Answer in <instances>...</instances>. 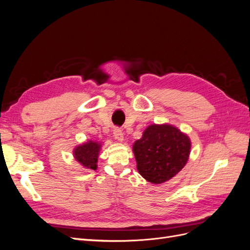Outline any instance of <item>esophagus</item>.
<instances>
[{"label": "esophagus", "instance_id": "esophagus-1", "mask_svg": "<svg viewBox=\"0 0 250 250\" xmlns=\"http://www.w3.org/2000/svg\"><path fill=\"white\" fill-rule=\"evenodd\" d=\"M113 137H115V139H117L118 141H123V138H124V133H123V130L121 129V128L119 127H116L115 129H113Z\"/></svg>", "mask_w": 250, "mask_h": 250}]
</instances>
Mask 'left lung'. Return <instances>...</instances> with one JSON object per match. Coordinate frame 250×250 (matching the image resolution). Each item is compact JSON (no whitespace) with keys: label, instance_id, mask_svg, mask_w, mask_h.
<instances>
[{"label":"left lung","instance_id":"1","mask_svg":"<svg viewBox=\"0 0 250 250\" xmlns=\"http://www.w3.org/2000/svg\"><path fill=\"white\" fill-rule=\"evenodd\" d=\"M191 143L170 125H151L133 145L141 175L152 184H163L185 167Z\"/></svg>","mask_w":250,"mask_h":250}]
</instances>
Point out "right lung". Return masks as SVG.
<instances>
[{"instance_id": "1", "label": "right lung", "mask_w": 250, "mask_h": 250, "mask_svg": "<svg viewBox=\"0 0 250 250\" xmlns=\"http://www.w3.org/2000/svg\"><path fill=\"white\" fill-rule=\"evenodd\" d=\"M100 145L96 142L89 141L81 146H78L74 150V156L76 158L77 162H79L82 166L96 170L97 168V161L98 155H99Z\"/></svg>"}]
</instances>
